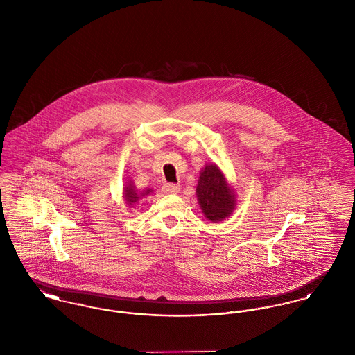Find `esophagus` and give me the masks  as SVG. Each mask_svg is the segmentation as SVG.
I'll use <instances>...</instances> for the list:
<instances>
[{
	"label": "esophagus",
	"mask_w": 355,
	"mask_h": 355,
	"mask_svg": "<svg viewBox=\"0 0 355 355\" xmlns=\"http://www.w3.org/2000/svg\"><path fill=\"white\" fill-rule=\"evenodd\" d=\"M180 189H181L180 185H175V184H165L162 186V191L166 194H177Z\"/></svg>",
	"instance_id": "1"
}]
</instances>
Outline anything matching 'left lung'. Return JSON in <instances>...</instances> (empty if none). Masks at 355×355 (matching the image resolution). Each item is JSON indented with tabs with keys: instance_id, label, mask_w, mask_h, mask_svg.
I'll return each mask as SVG.
<instances>
[{
	"instance_id": "left-lung-1",
	"label": "left lung",
	"mask_w": 355,
	"mask_h": 355,
	"mask_svg": "<svg viewBox=\"0 0 355 355\" xmlns=\"http://www.w3.org/2000/svg\"><path fill=\"white\" fill-rule=\"evenodd\" d=\"M197 197L203 214L213 222L229 217L236 206L233 191L216 165H206L202 170L197 185Z\"/></svg>"
}]
</instances>
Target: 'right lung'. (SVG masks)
Returning a JSON list of instances; mask_svg holds the SVG:
<instances>
[{"instance_id": "obj_1", "label": "right lung", "mask_w": 355, "mask_h": 355, "mask_svg": "<svg viewBox=\"0 0 355 355\" xmlns=\"http://www.w3.org/2000/svg\"><path fill=\"white\" fill-rule=\"evenodd\" d=\"M149 193H150V190H145V191L138 193L132 185L125 187V198H126V201H128L129 205H135V203L139 201V198L148 196Z\"/></svg>"}]
</instances>
